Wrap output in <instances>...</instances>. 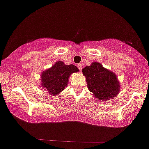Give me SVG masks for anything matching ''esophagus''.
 Instances as JSON below:
<instances>
[{
  "label": "esophagus",
  "mask_w": 149,
  "mask_h": 149,
  "mask_svg": "<svg viewBox=\"0 0 149 149\" xmlns=\"http://www.w3.org/2000/svg\"><path fill=\"white\" fill-rule=\"evenodd\" d=\"M77 67H78V69H79V70H82V64H77Z\"/></svg>",
  "instance_id": "esophagus-1"
}]
</instances>
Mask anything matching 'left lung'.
Here are the masks:
<instances>
[{"mask_svg":"<svg viewBox=\"0 0 149 149\" xmlns=\"http://www.w3.org/2000/svg\"><path fill=\"white\" fill-rule=\"evenodd\" d=\"M86 77L88 88L99 101H109L120 92V85L114 73L93 62L82 70Z\"/></svg>","mask_w":149,"mask_h":149,"instance_id":"8db88e82","label":"left lung"}]
</instances>
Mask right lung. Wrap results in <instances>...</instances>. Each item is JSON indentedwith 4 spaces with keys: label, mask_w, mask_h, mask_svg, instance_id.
Listing matches in <instances>:
<instances>
[{
    "label": "right lung",
    "mask_w": 149,
    "mask_h": 149,
    "mask_svg": "<svg viewBox=\"0 0 149 149\" xmlns=\"http://www.w3.org/2000/svg\"><path fill=\"white\" fill-rule=\"evenodd\" d=\"M78 71L73 64L66 65L62 61H57L51 69L42 73L41 85L50 95H57L67 86L70 75Z\"/></svg>",
    "instance_id": "right-lung-1"
}]
</instances>
